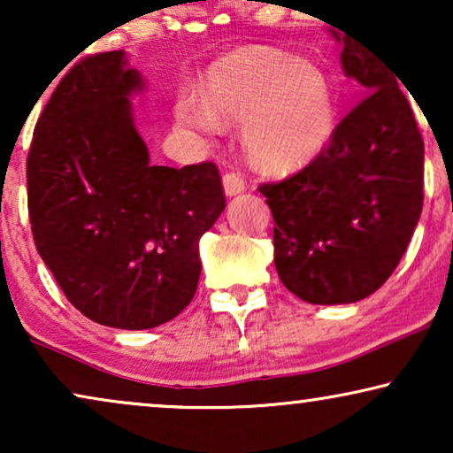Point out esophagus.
Listing matches in <instances>:
<instances>
[{"mask_svg": "<svg viewBox=\"0 0 453 453\" xmlns=\"http://www.w3.org/2000/svg\"><path fill=\"white\" fill-rule=\"evenodd\" d=\"M222 185H225V194L226 196H237L241 191L247 189V181L243 179V175L237 171H228L222 177Z\"/></svg>", "mask_w": 453, "mask_h": 453, "instance_id": "obj_1", "label": "esophagus"}]
</instances>
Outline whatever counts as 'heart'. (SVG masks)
<instances>
[{
	"label": "heart",
	"mask_w": 453,
	"mask_h": 453,
	"mask_svg": "<svg viewBox=\"0 0 453 453\" xmlns=\"http://www.w3.org/2000/svg\"><path fill=\"white\" fill-rule=\"evenodd\" d=\"M185 126L216 134L222 123H245V144L264 169L284 173L307 165L334 127L326 78L296 55L250 49L222 59L210 73L206 101L181 96Z\"/></svg>",
	"instance_id": "b5f03b06"
}]
</instances>
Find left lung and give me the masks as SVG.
Here are the masks:
<instances>
[{"mask_svg":"<svg viewBox=\"0 0 453 453\" xmlns=\"http://www.w3.org/2000/svg\"><path fill=\"white\" fill-rule=\"evenodd\" d=\"M334 36L344 42L346 76L369 95L311 163L259 185L276 222L278 276L313 305L375 293L400 264L423 210L425 144L398 76L355 39Z\"/></svg>","mask_w":453,"mask_h":453,"instance_id":"obj_1","label":"left lung"}]
</instances>
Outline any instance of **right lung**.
<instances>
[{"mask_svg": "<svg viewBox=\"0 0 453 453\" xmlns=\"http://www.w3.org/2000/svg\"><path fill=\"white\" fill-rule=\"evenodd\" d=\"M126 53L80 59L36 121L27 158L36 251L96 324L148 330L194 299L202 234L225 210L214 163L152 166L132 121Z\"/></svg>", "mask_w": 453, "mask_h": 453, "instance_id": "add662e5", "label": "right lung"}]
</instances>
